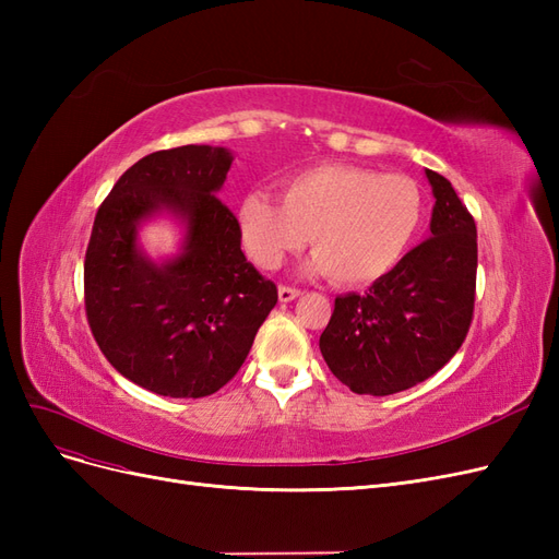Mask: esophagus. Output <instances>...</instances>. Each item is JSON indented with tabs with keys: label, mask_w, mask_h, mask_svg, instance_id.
Segmentation results:
<instances>
[{
	"label": "esophagus",
	"mask_w": 559,
	"mask_h": 559,
	"mask_svg": "<svg viewBox=\"0 0 559 559\" xmlns=\"http://www.w3.org/2000/svg\"><path fill=\"white\" fill-rule=\"evenodd\" d=\"M298 296H300V289H296V286H286V284L280 286V300L282 302H292Z\"/></svg>",
	"instance_id": "obj_1"
}]
</instances>
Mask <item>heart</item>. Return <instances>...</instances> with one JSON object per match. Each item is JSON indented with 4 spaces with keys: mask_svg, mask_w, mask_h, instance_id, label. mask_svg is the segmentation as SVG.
Segmentation results:
<instances>
[{
    "mask_svg": "<svg viewBox=\"0 0 559 559\" xmlns=\"http://www.w3.org/2000/svg\"><path fill=\"white\" fill-rule=\"evenodd\" d=\"M282 205L247 193L238 205L240 238L251 261L273 270L286 253L312 245L314 273L359 286L394 270L425 218V193L405 175L324 163L284 179Z\"/></svg>",
    "mask_w": 559,
    "mask_h": 559,
    "instance_id": "heart-1",
    "label": "heart"
}]
</instances>
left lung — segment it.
I'll return each mask as SVG.
<instances>
[{
	"label": "left lung",
	"mask_w": 559,
	"mask_h": 559,
	"mask_svg": "<svg viewBox=\"0 0 559 559\" xmlns=\"http://www.w3.org/2000/svg\"><path fill=\"white\" fill-rule=\"evenodd\" d=\"M436 205L431 238L411 249L370 289L335 298L319 337L331 373L354 394L389 396L441 370L473 319L476 222L452 183L427 170Z\"/></svg>",
	"instance_id": "obj_1"
}]
</instances>
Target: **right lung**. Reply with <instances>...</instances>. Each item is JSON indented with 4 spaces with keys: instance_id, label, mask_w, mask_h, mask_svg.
<instances>
[{
    "instance_id": "right-lung-1",
    "label": "right lung",
    "mask_w": 559,
    "mask_h": 559,
    "mask_svg": "<svg viewBox=\"0 0 559 559\" xmlns=\"http://www.w3.org/2000/svg\"><path fill=\"white\" fill-rule=\"evenodd\" d=\"M233 156L189 144L148 154L95 214L83 296L107 361L148 392L202 399L230 382L275 308L277 286L240 249L238 218L216 198ZM160 211L187 224L179 258L154 264L136 226Z\"/></svg>"
}]
</instances>
